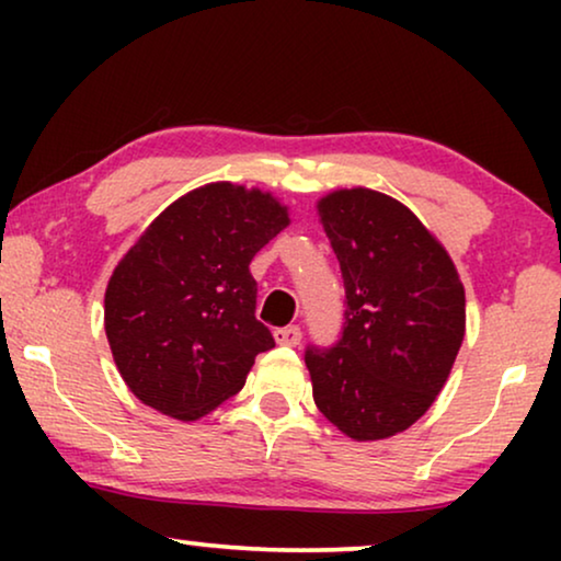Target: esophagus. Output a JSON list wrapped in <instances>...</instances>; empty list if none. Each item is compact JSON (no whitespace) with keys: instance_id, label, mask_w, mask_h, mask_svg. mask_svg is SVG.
Here are the masks:
<instances>
[{"instance_id":"1","label":"esophagus","mask_w":561,"mask_h":561,"mask_svg":"<svg viewBox=\"0 0 561 561\" xmlns=\"http://www.w3.org/2000/svg\"><path fill=\"white\" fill-rule=\"evenodd\" d=\"M275 342L286 344V347H296V344L301 342V329H298V327L275 329Z\"/></svg>"}]
</instances>
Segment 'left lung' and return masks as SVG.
<instances>
[{"label":"left lung","mask_w":561,"mask_h":561,"mask_svg":"<svg viewBox=\"0 0 561 561\" xmlns=\"http://www.w3.org/2000/svg\"><path fill=\"white\" fill-rule=\"evenodd\" d=\"M319 217L344 280L334 347L306 350L313 403L357 442L388 439L439 396L465 340V288L447 250L396 198L342 188Z\"/></svg>","instance_id":"left-lung-1"}]
</instances>
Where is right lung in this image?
<instances>
[{"label": "right lung", "instance_id": "1", "mask_svg": "<svg viewBox=\"0 0 561 561\" xmlns=\"http://www.w3.org/2000/svg\"><path fill=\"white\" fill-rule=\"evenodd\" d=\"M271 194L219 181L173 202L114 267L104 329L145 405L196 421L240 393L271 329L255 319L252 257L288 227Z\"/></svg>", "mask_w": 561, "mask_h": 561}]
</instances>
